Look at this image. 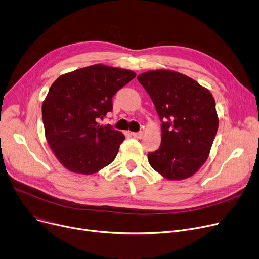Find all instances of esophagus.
I'll return each instance as SVG.
<instances>
[{
	"mask_svg": "<svg viewBox=\"0 0 259 259\" xmlns=\"http://www.w3.org/2000/svg\"><path fill=\"white\" fill-rule=\"evenodd\" d=\"M132 136L134 137V138H137V139H141L143 137V132H137V133H132Z\"/></svg>",
	"mask_w": 259,
	"mask_h": 259,
	"instance_id": "34e87169",
	"label": "esophagus"
}]
</instances>
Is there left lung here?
Masks as SVG:
<instances>
[{"mask_svg":"<svg viewBox=\"0 0 259 259\" xmlns=\"http://www.w3.org/2000/svg\"><path fill=\"white\" fill-rule=\"evenodd\" d=\"M137 78L162 122L161 145L148 153L150 166L168 180L191 177L206 162L218 132L213 96L192 78L174 71H149Z\"/></svg>","mask_w":259,"mask_h":259,"instance_id":"1","label":"left lung"}]
</instances>
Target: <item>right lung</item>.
<instances>
[{
	"label": "right lung",
	"mask_w": 259,
	"mask_h": 259,
	"mask_svg": "<svg viewBox=\"0 0 259 259\" xmlns=\"http://www.w3.org/2000/svg\"><path fill=\"white\" fill-rule=\"evenodd\" d=\"M135 77L130 70L94 65L53 82L42 103V122L51 149L66 168L92 175L114 161L125 137L98 122L113 111L114 95Z\"/></svg>",
	"instance_id": "1"
}]
</instances>
